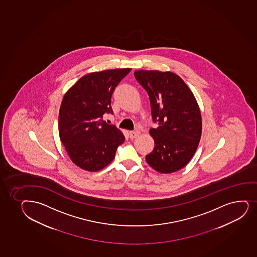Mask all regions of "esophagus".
<instances>
[{"label":"esophagus","mask_w":257,"mask_h":257,"mask_svg":"<svg viewBox=\"0 0 257 257\" xmlns=\"http://www.w3.org/2000/svg\"><path fill=\"white\" fill-rule=\"evenodd\" d=\"M139 136V134L136 131H130V137L131 139H135L137 136Z\"/></svg>","instance_id":"obj_1"}]
</instances>
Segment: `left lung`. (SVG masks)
<instances>
[{"mask_svg": "<svg viewBox=\"0 0 257 257\" xmlns=\"http://www.w3.org/2000/svg\"><path fill=\"white\" fill-rule=\"evenodd\" d=\"M135 78L148 92L157 128L151 127L154 150L146 156L160 173L179 171L191 160L201 136V111L189 86L171 72L139 70Z\"/></svg>", "mask_w": 257, "mask_h": 257, "instance_id": "obj_1", "label": "left lung"}]
</instances>
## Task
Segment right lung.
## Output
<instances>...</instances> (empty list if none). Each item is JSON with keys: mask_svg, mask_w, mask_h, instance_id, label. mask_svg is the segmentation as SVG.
Listing matches in <instances>:
<instances>
[{"mask_svg": "<svg viewBox=\"0 0 257 257\" xmlns=\"http://www.w3.org/2000/svg\"><path fill=\"white\" fill-rule=\"evenodd\" d=\"M131 68L95 72L80 78L63 97L58 128L61 142L74 164L83 170L99 171L115 158L125 137L103 120L112 114L111 96Z\"/></svg>", "mask_w": 257, "mask_h": 257, "instance_id": "right-lung-1", "label": "right lung"}]
</instances>
